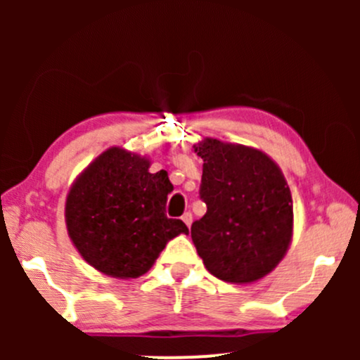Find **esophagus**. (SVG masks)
I'll return each instance as SVG.
<instances>
[{"mask_svg":"<svg viewBox=\"0 0 360 360\" xmlns=\"http://www.w3.org/2000/svg\"><path fill=\"white\" fill-rule=\"evenodd\" d=\"M181 220H183L186 225H188V229L189 226H191V223H193V214L189 213V212H186L184 214H183V218H181Z\"/></svg>","mask_w":360,"mask_h":360,"instance_id":"obj_1","label":"esophagus"}]
</instances>
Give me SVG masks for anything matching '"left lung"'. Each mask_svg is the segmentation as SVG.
<instances>
[{"mask_svg":"<svg viewBox=\"0 0 360 360\" xmlns=\"http://www.w3.org/2000/svg\"><path fill=\"white\" fill-rule=\"evenodd\" d=\"M200 198L206 214L191 225L198 255L214 278L252 283L274 269L292 235V200L281 169L264 152L206 139Z\"/></svg>","mask_w":360,"mask_h":360,"instance_id":"1","label":"left lung"}]
</instances>
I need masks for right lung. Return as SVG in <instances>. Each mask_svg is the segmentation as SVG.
<instances>
[{"label": "right lung", "mask_w": 360, "mask_h": 360, "mask_svg": "<svg viewBox=\"0 0 360 360\" xmlns=\"http://www.w3.org/2000/svg\"><path fill=\"white\" fill-rule=\"evenodd\" d=\"M113 147L74 183L65 201L69 237L86 262L113 278H139L150 269L166 243L188 233L183 220L167 218L172 191L166 171Z\"/></svg>", "instance_id": "add662e5"}]
</instances>
